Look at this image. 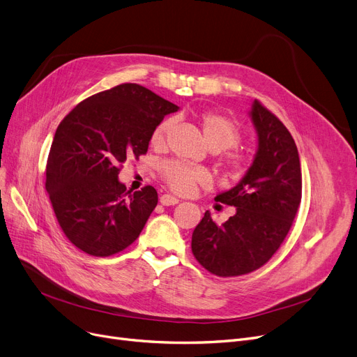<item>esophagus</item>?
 Segmentation results:
<instances>
[{"mask_svg":"<svg viewBox=\"0 0 357 357\" xmlns=\"http://www.w3.org/2000/svg\"><path fill=\"white\" fill-rule=\"evenodd\" d=\"M178 202H179V199L175 198V197L171 195V194H163V195L160 197V204H162V205H166V207H169V205H175V204H178Z\"/></svg>","mask_w":357,"mask_h":357,"instance_id":"obj_1","label":"esophagus"}]
</instances>
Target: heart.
<instances>
[{
    "mask_svg": "<svg viewBox=\"0 0 357 357\" xmlns=\"http://www.w3.org/2000/svg\"><path fill=\"white\" fill-rule=\"evenodd\" d=\"M198 123L202 131V140L210 150L224 152V150L236 147L241 140V133L236 123L222 114H218V112H202L198 117ZM171 119L160 121L152 131V136H150L152 146L162 147L167 139L169 131H171ZM221 166L229 178L238 179L248 171L249 159L243 153L234 152L224 158ZM160 174L169 188L181 195H188L198 185H207L210 182V175L204 169L190 167L174 160L165 163L160 169Z\"/></svg>",
    "mask_w": 357,
    "mask_h": 357,
    "instance_id": "heart-1",
    "label": "heart"
}]
</instances>
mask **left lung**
<instances>
[{
    "label": "left lung",
    "instance_id": "obj_1",
    "mask_svg": "<svg viewBox=\"0 0 357 357\" xmlns=\"http://www.w3.org/2000/svg\"><path fill=\"white\" fill-rule=\"evenodd\" d=\"M250 117L257 133L253 163L234 188L215 201L236 207L217 226L210 211L192 233V253L202 268L221 278L264 266L285 240L303 194L296 144L275 114L255 100Z\"/></svg>",
    "mask_w": 357,
    "mask_h": 357
}]
</instances>
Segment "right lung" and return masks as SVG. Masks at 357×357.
Listing matches in <instances>:
<instances>
[{
  "label": "right lung",
  "mask_w": 357,
  "mask_h": 357,
  "mask_svg": "<svg viewBox=\"0 0 357 357\" xmlns=\"http://www.w3.org/2000/svg\"><path fill=\"white\" fill-rule=\"evenodd\" d=\"M178 105L139 84H121L75 107L56 130L46 191L59 226L79 250L97 257L123 252L158 205L153 186L127 191L123 163L146 155L150 136Z\"/></svg>",
  "instance_id": "add662e5"
}]
</instances>
